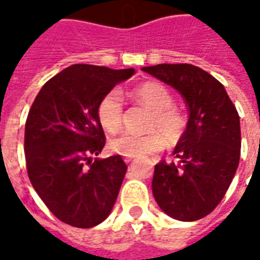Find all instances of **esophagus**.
<instances>
[{"mask_svg": "<svg viewBox=\"0 0 260 260\" xmlns=\"http://www.w3.org/2000/svg\"><path fill=\"white\" fill-rule=\"evenodd\" d=\"M131 161H132V158H129V157L125 158V163H131Z\"/></svg>", "mask_w": 260, "mask_h": 260, "instance_id": "34e87169", "label": "esophagus"}]
</instances>
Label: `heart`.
<instances>
[{
	"label": "heart",
	"mask_w": 260,
	"mask_h": 260,
	"mask_svg": "<svg viewBox=\"0 0 260 260\" xmlns=\"http://www.w3.org/2000/svg\"><path fill=\"white\" fill-rule=\"evenodd\" d=\"M131 97L152 110L147 121L146 135L122 134L111 141V149L125 157H143L163 150L166 143L174 146L181 141L186 129V117L174 107L173 94L166 86L157 82H146L135 86L129 91ZM97 117L107 132L121 129L124 117L122 97L117 89L106 93L97 106Z\"/></svg>",
	"instance_id": "heart-1"
}]
</instances>
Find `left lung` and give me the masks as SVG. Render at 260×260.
<instances>
[{"mask_svg":"<svg viewBox=\"0 0 260 260\" xmlns=\"http://www.w3.org/2000/svg\"><path fill=\"white\" fill-rule=\"evenodd\" d=\"M143 72L180 93L189 118L173 154L154 167L152 191L160 209L180 221H195L212 213L223 199L238 169L240 117L224 86L191 64L143 67Z\"/></svg>","mask_w":260,"mask_h":260,"instance_id":"left-lung-1","label":"left lung"}]
</instances>
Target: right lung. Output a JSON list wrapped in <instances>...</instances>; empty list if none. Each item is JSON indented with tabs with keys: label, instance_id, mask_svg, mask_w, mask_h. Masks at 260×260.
<instances>
[{
	"label": "right lung",
	"instance_id": "add662e5",
	"mask_svg": "<svg viewBox=\"0 0 260 260\" xmlns=\"http://www.w3.org/2000/svg\"><path fill=\"white\" fill-rule=\"evenodd\" d=\"M135 69L75 64L43 86L25 125L31 185L55 217L90 229L108 217L126 173L121 156L94 158L106 145L97 106Z\"/></svg>",
	"mask_w": 260,
	"mask_h": 260
}]
</instances>
